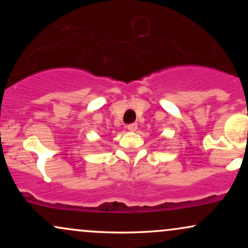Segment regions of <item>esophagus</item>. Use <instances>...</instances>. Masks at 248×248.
Wrapping results in <instances>:
<instances>
[{"instance_id":"obj_1","label":"esophagus","mask_w":248,"mask_h":248,"mask_svg":"<svg viewBox=\"0 0 248 248\" xmlns=\"http://www.w3.org/2000/svg\"><path fill=\"white\" fill-rule=\"evenodd\" d=\"M128 130H130V132H135L136 129H138V124H135V122H133V124H129L127 126Z\"/></svg>"}]
</instances>
